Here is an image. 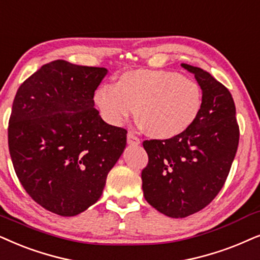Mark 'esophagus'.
<instances>
[{"instance_id":"1","label":"esophagus","mask_w":260,"mask_h":260,"mask_svg":"<svg viewBox=\"0 0 260 260\" xmlns=\"http://www.w3.org/2000/svg\"><path fill=\"white\" fill-rule=\"evenodd\" d=\"M127 143H129L130 146H137V144L141 143V141L136 135H134L133 133H127Z\"/></svg>"}]
</instances>
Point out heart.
<instances>
[{
  "label": "heart",
  "instance_id": "heart-1",
  "mask_svg": "<svg viewBox=\"0 0 260 260\" xmlns=\"http://www.w3.org/2000/svg\"><path fill=\"white\" fill-rule=\"evenodd\" d=\"M101 116L112 125L138 118L157 140L179 136L200 116L203 95L193 80L162 69H135L124 73L116 85H101L94 92Z\"/></svg>",
  "mask_w": 260,
  "mask_h": 260
}]
</instances>
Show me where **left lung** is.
<instances>
[{"instance_id": "left-lung-1", "label": "left lung", "mask_w": 260, "mask_h": 260, "mask_svg": "<svg viewBox=\"0 0 260 260\" xmlns=\"http://www.w3.org/2000/svg\"><path fill=\"white\" fill-rule=\"evenodd\" d=\"M196 77L203 105L194 123L170 140L144 141L146 201L161 214L183 218L202 210L227 179L239 144V125L229 90L210 74L181 63Z\"/></svg>"}]
</instances>
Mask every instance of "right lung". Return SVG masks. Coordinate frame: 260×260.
<instances>
[{"label": "right lung", "instance_id": "1", "mask_svg": "<svg viewBox=\"0 0 260 260\" xmlns=\"http://www.w3.org/2000/svg\"><path fill=\"white\" fill-rule=\"evenodd\" d=\"M107 69L57 59L19 87L8 146L20 183L44 209L75 216L99 200L126 146V130L94 109Z\"/></svg>", "mask_w": 260, "mask_h": 260}]
</instances>
